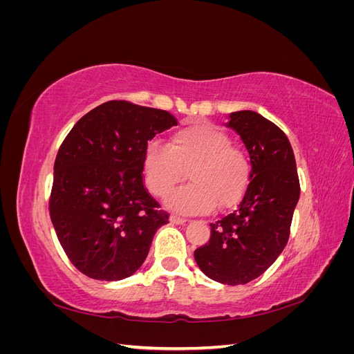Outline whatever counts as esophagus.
<instances>
[{"label":"esophagus","instance_id":"esophagus-1","mask_svg":"<svg viewBox=\"0 0 354 354\" xmlns=\"http://www.w3.org/2000/svg\"><path fill=\"white\" fill-rule=\"evenodd\" d=\"M169 221L173 223V224H185V223H187V218L178 217V216H171V217H169Z\"/></svg>","mask_w":354,"mask_h":354}]
</instances>
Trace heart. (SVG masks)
Returning a JSON list of instances; mask_svg holds the SVG:
<instances>
[{
  "instance_id": "heart-1",
  "label": "heart",
  "mask_w": 354,
  "mask_h": 354,
  "mask_svg": "<svg viewBox=\"0 0 354 354\" xmlns=\"http://www.w3.org/2000/svg\"><path fill=\"white\" fill-rule=\"evenodd\" d=\"M143 173L149 190L167 196L185 180L190 185L168 196V207L183 214H207L236 203L251 178V160L243 149L232 145L227 133L208 124H192L171 134L168 146L151 142L143 153Z\"/></svg>"
}]
</instances>
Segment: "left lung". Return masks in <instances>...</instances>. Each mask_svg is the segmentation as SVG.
<instances>
[{"instance_id":"obj_1","label":"left lung","mask_w":354,"mask_h":354,"mask_svg":"<svg viewBox=\"0 0 354 354\" xmlns=\"http://www.w3.org/2000/svg\"><path fill=\"white\" fill-rule=\"evenodd\" d=\"M251 158V178L238 208L211 223L209 241L195 250L199 269L224 285L261 276L289 239L299 180L294 151L279 127L252 111L229 115Z\"/></svg>"}]
</instances>
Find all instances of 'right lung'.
Segmentation results:
<instances>
[{"label": "right lung", "mask_w": 354, "mask_h": 354, "mask_svg": "<svg viewBox=\"0 0 354 354\" xmlns=\"http://www.w3.org/2000/svg\"><path fill=\"white\" fill-rule=\"evenodd\" d=\"M173 125L167 111L111 100L84 115L59 147L50 217L63 251L85 276H131L168 223L145 187L142 162L147 142Z\"/></svg>", "instance_id": "right-lung-1"}]
</instances>
